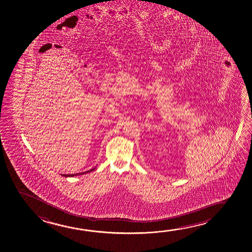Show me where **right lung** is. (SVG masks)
<instances>
[{"label":"right lung","mask_w":252,"mask_h":252,"mask_svg":"<svg viewBox=\"0 0 252 252\" xmlns=\"http://www.w3.org/2000/svg\"><path fill=\"white\" fill-rule=\"evenodd\" d=\"M95 168H93V169H90V170H88V171H85V172H81L77 173V174H68V175H66V174H61L62 176H63V177H75V176H78V175H83V174H87V173L91 172V171H93Z\"/></svg>","instance_id":"right-lung-1"}]
</instances>
